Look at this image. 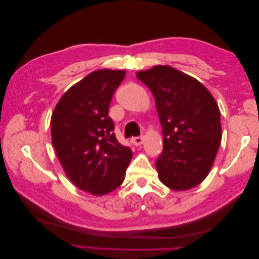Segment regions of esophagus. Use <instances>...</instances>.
Returning a JSON list of instances; mask_svg holds the SVG:
<instances>
[{"label":"esophagus","mask_w":259,"mask_h":259,"mask_svg":"<svg viewBox=\"0 0 259 259\" xmlns=\"http://www.w3.org/2000/svg\"><path fill=\"white\" fill-rule=\"evenodd\" d=\"M143 142H144V137H142V136L133 137V138H132V143L134 144L135 146H140V145L143 144Z\"/></svg>","instance_id":"esophagus-1"}]
</instances>
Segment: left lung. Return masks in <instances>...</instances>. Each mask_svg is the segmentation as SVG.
Wrapping results in <instances>:
<instances>
[{
	"label": "left lung",
	"instance_id": "obj_1",
	"mask_svg": "<svg viewBox=\"0 0 259 259\" xmlns=\"http://www.w3.org/2000/svg\"><path fill=\"white\" fill-rule=\"evenodd\" d=\"M136 76L151 91L162 125L163 151L155 162L161 182L177 191L202 183L222 142L221 112L198 80L169 66Z\"/></svg>",
	"mask_w": 259,
	"mask_h": 259
}]
</instances>
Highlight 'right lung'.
<instances>
[{
	"mask_svg": "<svg viewBox=\"0 0 259 259\" xmlns=\"http://www.w3.org/2000/svg\"><path fill=\"white\" fill-rule=\"evenodd\" d=\"M123 70H97L70 88L53 112L52 143L68 178L83 191L104 195L124 180L130 147L117 142L108 115Z\"/></svg>",
	"mask_w": 259,
	"mask_h": 259,
	"instance_id": "1",
	"label": "right lung"
}]
</instances>
